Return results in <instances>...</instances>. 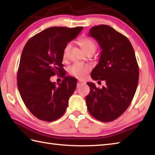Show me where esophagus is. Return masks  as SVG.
Returning <instances> with one entry per match:
<instances>
[{
  "label": "esophagus",
  "mask_w": 155,
  "mask_h": 155,
  "mask_svg": "<svg viewBox=\"0 0 155 155\" xmlns=\"http://www.w3.org/2000/svg\"><path fill=\"white\" fill-rule=\"evenodd\" d=\"M86 83H85L84 81H83V80H80L78 81V83H77V86H80V85L81 84H85Z\"/></svg>",
  "instance_id": "obj_1"
}]
</instances>
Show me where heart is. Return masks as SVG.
Returning <instances> with one entry per match:
<instances>
[{
    "label": "heart",
    "instance_id": "obj_1",
    "mask_svg": "<svg viewBox=\"0 0 155 155\" xmlns=\"http://www.w3.org/2000/svg\"><path fill=\"white\" fill-rule=\"evenodd\" d=\"M79 44L81 48L83 49L86 53H88L89 52H94L97 48V45L95 44V42L92 39L87 37L81 38L79 40ZM70 47L71 44H68L64 48L63 53H62V58H63L64 60L67 58V53ZM90 65L81 63V62H75L68 68L69 73L78 78H83L87 72L90 71Z\"/></svg>",
    "mask_w": 155,
    "mask_h": 155
}]
</instances>
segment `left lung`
<instances>
[{
    "instance_id": "8db88e82",
    "label": "left lung",
    "mask_w": 155,
    "mask_h": 155,
    "mask_svg": "<svg viewBox=\"0 0 155 155\" xmlns=\"http://www.w3.org/2000/svg\"><path fill=\"white\" fill-rule=\"evenodd\" d=\"M88 36L96 39L102 49L91 78L104 81L106 85L98 88L93 83H87L90 87L86 97L87 109L96 119L110 122L129 107L139 83V66L129 40L110 26H95Z\"/></svg>"
}]
</instances>
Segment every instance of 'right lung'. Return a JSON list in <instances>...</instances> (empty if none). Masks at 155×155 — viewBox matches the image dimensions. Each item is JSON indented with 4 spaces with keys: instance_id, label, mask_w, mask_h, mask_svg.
I'll return each mask as SVG.
<instances>
[{
    "instance_id": "obj_1",
    "label": "right lung",
    "mask_w": 155,
    "mask_h": 155,
    "mask_svg": "<svg viewBox=\"0 0 155 155\" xmlns=\"http://www.w3.org/2000/svg\"><path fill=\"white\" fill-rule=\"evenodd\" d=\"M83 29L82 27L48 28L29 39L23 48L17 86L26 107L38 119L54 121L67 110L77 80L65 76L62 53L68 42L77 37ZM57 74L64 78L57 85L50 80Z\"/></svg>"
}]
</instances>
